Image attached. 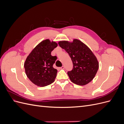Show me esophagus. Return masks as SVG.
Wrapping results in <instances>:
<instances>
[{"instance_id": "esophagus-1", "label": "esophagus", "mask_w": 124, "mask_h": 124, "mask_svg": "<svg viewBox=\"0 0 124 124\" xmlns=\"http://www.w3.org/2000/svg\"><path fill=\"white\" fill-rule=\"evenodd\" d=\"M65 68V67L63 66H62V67H61V68H60V69H63Z\"/></svg>"}]
</instances>
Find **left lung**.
<instances>
[{"mask_svg":"<svg viewBox=\"0 0 124 124\" xmlns=\"http://www.w3.org/2000/svg\"><path fill=\"white\" fill-rule=\"evenodd\" d=\"M59 46L68 53L73 63L68 75L71 82L83 86L91 82L99 68V62L90 48L79 40L59 41Z\"/></svg>","mask_w":124,"mask_h":124,"instance_id":"left-lung-1","label":"left lung"}]
</instances>
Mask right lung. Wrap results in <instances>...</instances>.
Segmentation results:
<instances>
[{"label":"right lung","instance_id":"add662e5","mask_svg":"<svg viewBox=\"0 0 124 124\" xmlns=\"http://www.w3.org/2000/svg\"><path fill=\"white\" fill-rule=\"evenodd\" d=\"M57 43L49 39L42 41L33 48L24 62L26 76L32 83L40 87L51 84L55 81L57 70L53 68L57 57L51 52Z\"/></svg>","mask_w":124,"mask_h":124}]
</instances>
